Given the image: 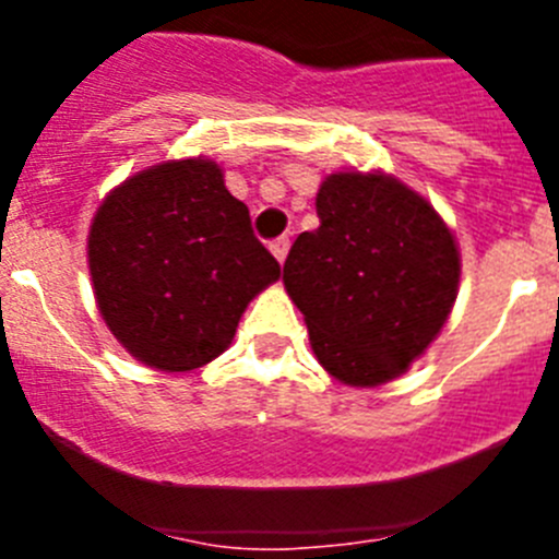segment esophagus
Wrapping results in <instances>:
<instances>
[{
  "label": "esophagus",
  "instance_id": "esophagus-1",
  "mask_svg": "<svg viewBox=\"0 0 559 559\" xmlns=\"http://www.w3.org/2000/svg\"><path fill=\"white\" fill-rule=\"evenodd\" d=\"M288 249H290V240L288 237H276V240H271V254L280 260V263H285V257H288Z\"/></svg>",
  "mask_w": 559,
  "mask_h": 559
}]
</instances>
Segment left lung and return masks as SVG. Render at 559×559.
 I'll use <instances>...</instances> for the list:
<instances>
[{
	"instance_id": "8db88e82",
	"label": "left lung",
	"mask_w": 559,
	"mask_h": 559,
	"mask_svg": "<svg viewBox=\"0 0 559 559\" xmlns=\"http://www.w3.org/2000/svg\"><path fill=\"white\" fill-rule=\"evenodd\" d=\"M319 229L302 231L283 283L324 372L358 389L408 372L445 328L462 276L451 226L383 170L330 173Z\"/></svg>"
}]
</instances>
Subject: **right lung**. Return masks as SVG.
Listing matches in <instances>:
<instances>
[{
    "label": "right lung",
    "instance_id": "1",
    "mask_svg": "<svg viewBox=\"0 0 559 559\" xmlns=\"http://www.w3.org/2000/svg\"><path fill=\"white\" fill-rule=\"evenodd\" d=\"M86 257L106 328L159 372L218 358L251 299L280 280L249 206L206 156L159 162L114 187L88 226Z\"/></svg>",
    "mask_w": 559,
    "mask_h": 559
}]
</instances>
